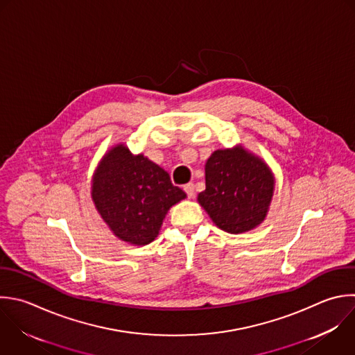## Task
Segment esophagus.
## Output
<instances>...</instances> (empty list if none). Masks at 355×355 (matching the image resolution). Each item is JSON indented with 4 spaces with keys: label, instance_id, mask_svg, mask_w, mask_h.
Masks as SVG:
<instances>
[{
    "label": "esophagus",
    "instance_id": "esophagus-1",
    "mask_svg": "<svg viewBox=\"0 0 355 355\" xmlns=\"http://www.w3.org/2000/svg\"><path fill=\"white\" fill-rule=\"evenodd\" d=\"M183 190L186 191V194H187V197H189V198H193V197H194V194H196V190H194V184H193V183L184 184Z\"/></svg>",
    "mask_w": 355,
    "mask_h": 355
}]
</instances>
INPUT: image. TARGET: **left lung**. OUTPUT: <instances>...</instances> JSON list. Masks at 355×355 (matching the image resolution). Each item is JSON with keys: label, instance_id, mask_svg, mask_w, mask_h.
I'll list each match as a JSON object with an SVG mask.
<instances>
[{"label": "left lung", "instance_id": "1", "mask_svg": "<svg viewBox=\"0 0 355 355\" xmlns=\"http://www.w3.org/2000/svg\"><path fill=\"white\" fill-rule=\"evenodd\" d=\"M275 190L269 166L243 147L216 150L205 162V190L197 197L212 222L239 234L266 216Z\"/></svg>", "mask_w": 355, "mask_h": 355}]
</instances>
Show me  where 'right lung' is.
Wrapping results in <instances>:
<instances>
[{
  "instance_id": "obj_1",
  "label": "right lung",
  "mask_w": 355,
  "mask_h": 355,
  "mask_svg": "<svg viewBox=\"0 0 355 355\" xmlns=\"http://www.w3.org/2000/svg\"><path fill=\"white\" fill-rule=\"evenodd\" d=\"M92 198L119 240L146 245L158 236L169 208L184 200L186 193L172 184L161 166L116 144L93 175Z\"/></svg>"
}]
</instances>
